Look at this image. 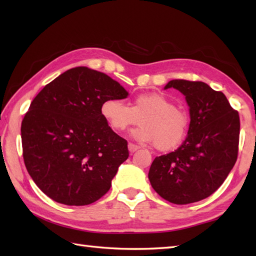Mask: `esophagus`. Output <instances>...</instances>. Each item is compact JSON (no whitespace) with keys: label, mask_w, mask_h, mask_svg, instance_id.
Here are the masks:
<instances>
[{"label":"esophagus","mask_w":256,"mask_h":256,"mask_svg":"<svg viewBox=\"0 0 256 256\" xmlns=\"http://www.w3.org/2000/svg\"><path fill=\"white\" fill-rule=\"evenodd\" d=\"M128 152L130 153H134V152H136L138 150V146H136V145H134V144H132V143H128Z\"/></svg>","instance_id":"obj_1"}]
</instances>
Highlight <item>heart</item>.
I'll return each mask as SVG.
<instances>
[{"mask_svg":"<svg viewBox=\"0 0 256 256\" xmlns=\"http://www.w3.org/2000/svg\"><path fill=\"white\" fill-rule=\"evenodd\" d=\"M100 113L108 126L124 131L140 120L132 135L144 143H154L158 150H170L180 145L187 135L189 120L184 111L160 94H144L134 98L131 106L116 98L102 102Z\"/></svg>","mask_w":256,"mask_h":256,"instance_id":"obj_1","label":"heart"}]
</instances>
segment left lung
<instances>
[{"instance_id": "obj_1", "label": "left lung", "mask_w": 256, "mask_h": 256, "mask_svg": "<svg viewBox=\"0 0 256 256\" xmlns=\"http://www.w3.org/2000/svg\"><path fill=\"white\" fill-rule=\"evenodd\" d=\"M184 96L190 124L184 143L170 154L156 157L148 179L162 198L176 204L202 200L218 189L238 157L240 118L220 91L201 81L172 80Z\"/></svg>"}]
</instances>
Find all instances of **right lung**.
<instances>
[{
  "instance_id": "obj_1",
  "label": "right lung",
  "mask_w": 256,
  "mask_h": 256,
  "mask_svg": "<svg viewBox=\"0 0 256 256\" xmlns=\"http://www.w3.org/2000/svg\"><path fill=\"white\" fill-rule=\"evenodd\" d=\"M128 96L108 74L76 67L35 96L20 135L26 170L42 192L59 204L86 206L108 192L128 150L100 106L108 98Z\"/></svg>"
}]
</instances>
